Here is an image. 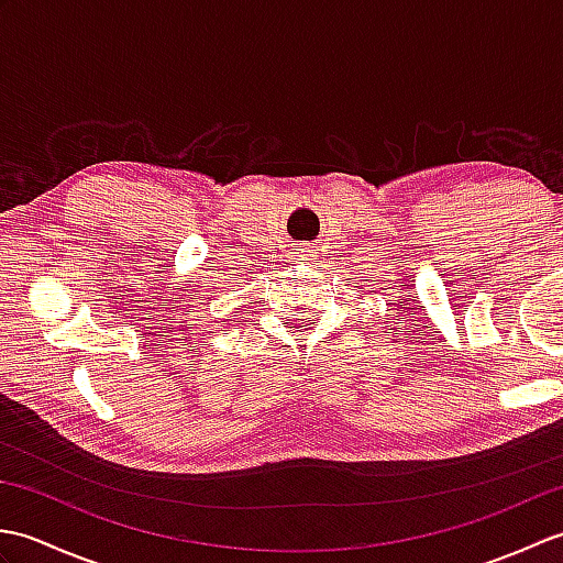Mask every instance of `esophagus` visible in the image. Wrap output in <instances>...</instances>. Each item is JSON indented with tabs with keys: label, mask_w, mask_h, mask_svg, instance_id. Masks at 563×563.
Returning a JSON list of instances; mask_svg holds the SVG:
<instances>
[{
	"label": "esophagus",
	"mask_w": 563,
	"mask_h": 563,
	"mask_svg": "<svg viewBox=\"0 0 563 563\" xmlns=\"http://www.w3.org/2000/svg\"><path fill=\"white\" fill-rule=\"evenodd\" d=\"M317 254V249L312 244H302L300 249H297V258L300 261H312Z\"/></svg>",
	"instance_id": "obj_1"
}]
</instances>
